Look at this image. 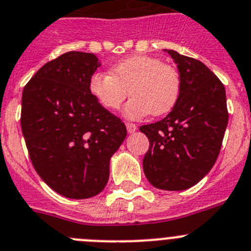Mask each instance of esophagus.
<instances>
[{"mask_svg":"<svg viewBox=\"0 0 251 251\" xmlns=\"http://www.w3.org/2000/svg\"><path fill=\"white\" fill-rule=\"evenodd\" d=\"M126 128H127V132L128 133H133V132H135V131L137 130V126L135 125V124L127 123V124H126Z\"/></svg>","mask_w":251,"mask_h":251,"instance_id":"obj_1","label":"esophagus"}]
</instances>
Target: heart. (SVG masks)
<instances>
[{"instance_id": "heart-1", "label": "heart", "mask_w": 251, "mask_h": 251, "mask_svg": "<svg viewBox=\"0 0 251 251\" xmlns=\"http://www.w3.org/2000/svg\"><path fill=\"white\" fill-rule=\"evenodd\" d=\"M89 93L102 107L116 110L128 95L132 98L124 107L130 120L147 115L161 116L175 107L181 95L178 70L161 59L145 54L126 57L111 65L109 74L94 73L89 79Z\"/></svg>"}]
</instances>
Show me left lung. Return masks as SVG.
Returning <instances> with one entry per match:
<instances>
[{"label":"left lung","instance_id":"8db88e82","mask_svg":"<svg viewBox=\"0 0 251 251\" xmlns=\"http://www.w3.org/2000/svg\"><path fill=\"white\" fill-rule=\"evenodd\" d=\"M178 68L181 95L172 111L140 131L150 141L142 165L150 183L165 191L191 188L212 170L228 125L226 89L194 58L165 49Z\"/></svg>","mask_w":251,"mask_h":251}]
</instances>
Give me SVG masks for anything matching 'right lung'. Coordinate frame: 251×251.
Returning a JSON list of instances; mask_svg holds the SVG:
<instances>
[{
  "mask_svg": "<svg viewBox=\"0 0 251 251\" xmlns=\"http://www.w3.org/2000/svg\"><path fill=\"white\" fill-rule=\"evenodd\" d=\"M101 65L93 53L68 51L44 64L23 89L21 127L37 173L72 200L99 194L125 125L89 93Z\"/></svg>",
  "mask_w": 251,
  "mask_h": 251,
  "instance_id": "obj_1",
  "label": "right lung"
}]
</instances>
